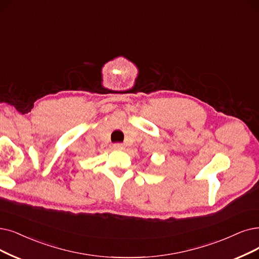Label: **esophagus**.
I'll return each instance as SVG.
<instances>
[{
  "label": "esophagus",
  "mask_w": 259,
  "mask_h": 259,
  "mask_svg": "<svg viewBox=\"0 0 259 259\" xmlns=\"http://www.w3.org/2000/svg\"><path fill=\"white\" fill-rule=\"evenodd\" d=\"M112 148L115 149V150H122L123 149V144L120 143V142H116V143H113Z\"/></svg>",
  "instance_id": "obj_1"
}]
</instances>
